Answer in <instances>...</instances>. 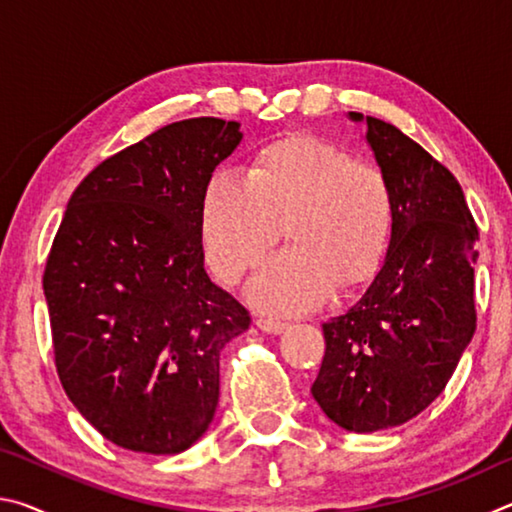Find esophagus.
<instances>
[{
    "label": "esophagus",
    "instance_id": "esophagus-1",
    "mask_svg": "<svg viewBox=\"0 0 512 512\" xmlns=\"http://www.w3.org/2000/svg\"><path fill=\"white\" fill-rule=\"evenodd\" d=\"M255 325L262 329V332H268V334H280V332H284V329H287V323H284V320L264 318V316H259L255 320Z\"/></svg>",
    "mask_w": 512,
    "mask_h": 512
}]
</instances>
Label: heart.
Instances as JSON below:
<instances>
[{
	"label": "heart",
	"mask_w": 512,
	"mask_h": 512,
	"mask_svg": "<svg viewBox=\"0 0 512 512\" xmlns=\"http://www.w3.org/2000/svg\"><path fill=\"white\" fill-rule=\"evenodd\" d=\"M395 201L388 180L323 137L296 133L266 144L250 178L214 173L201 201L207 266L241 280L282 237L291 244L259 268L246 296L271 314H305L336 284L357 287L386 259Z\"/></svg>",
	"instance_id": "1"
}]
</instances>
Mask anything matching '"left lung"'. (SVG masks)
Wrapping results in <instances>:
<instances>
[{
	"label": "left lung",
	"instance_id": "8db88e82",
	"mask_svg": "<svg viewBox=\"0 0 512 512\" xmlns=\"http://www.w3.org/2000/svg\"><path fill=\"white\" fill-rule=\"evenodd\" d=\"M366 119V140L395 201L386 262L363 298L323 325L311 395L339 427L409 422L445 391L476 329L474 216L445 164L400 128Z\"/></svg>",
	"mask_w": 512,
	"mask_h": 512
}]
</instances>
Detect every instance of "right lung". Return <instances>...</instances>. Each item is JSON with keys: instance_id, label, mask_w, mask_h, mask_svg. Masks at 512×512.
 Returning <instances> with one entry per match:
<instances>
[{"instance_id": "add662e5", "label": "right lung", "mask_w": 512, "mask_h": 512, "mask_svg": "<svg viewBox=\"0 0 512 512\" xmlns=\"http://www.w3.org/2000/svg\"><path fill=\"white\" fill-rule=\"evenodd\" d=\"M241 142L196 117L144 137L83 178L51 244L45 287L65 393L103 438L180 454L219 404V354L248 309L207 277L201 201Z\"/></svg>"}]
</instances>
